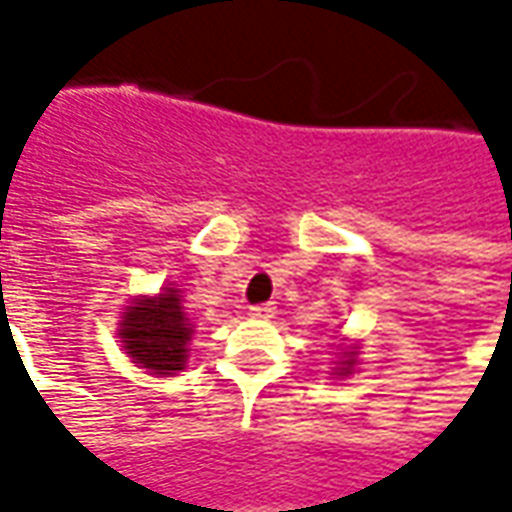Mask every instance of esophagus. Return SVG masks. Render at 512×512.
Instances as JSON below:
<instances>
[{"label":"esophagus","instance_id":"esophagus-1","mask_svg":"<svg viewBox=\"0 0 512 512\" xmlns=\"http://www.w3.org/2000/svg\"><path fill=\"white\" fill-rule=\"evenodd\" d=\"M249 314L257 316V319H271V316L277 314V305H274V302H260V305H252V308H249Z\"/></svg>","mask_w":512,"mask_h":512}]
</instances>
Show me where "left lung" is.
Instances as JSON below:
<instances>
[{
    "instance_id": "obj_1",
    "label": "left lung",
    "mask_w": 512,
    "mask_h": 512,
    "mask_svg": "<svg viewBox=\"0 0 512 512\" xmlns=\"http://www.w3.org/2000/svg\"><path fill=\"white\" fill-rule=\"evenodd\" d=\"M344 356H347V353H344ZM353 364H356V361H353V353H350V356H347V361H342V375L350 373V367H353Z\"/></svg>"
}]
</instances>
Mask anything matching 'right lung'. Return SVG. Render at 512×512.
Segmentation results:
<instances>
[{
    "mask_svg": "<svg viewBox=\"0 0 512 512\" xmlns=\"http://www.w3.org/2000/svg\"><path fill=\"white\" fill-rule=\"evenodd\" d=\"M190 333L176 288H168L156 300H139L125 308L120 339L134 364L156 375H170L184 370Z\"/></svg>",
    "mask_w": 512,
    "mask_h": 512,
    "instance_id": "add662e5",
    "label": "right lung"
}]
</instances>
